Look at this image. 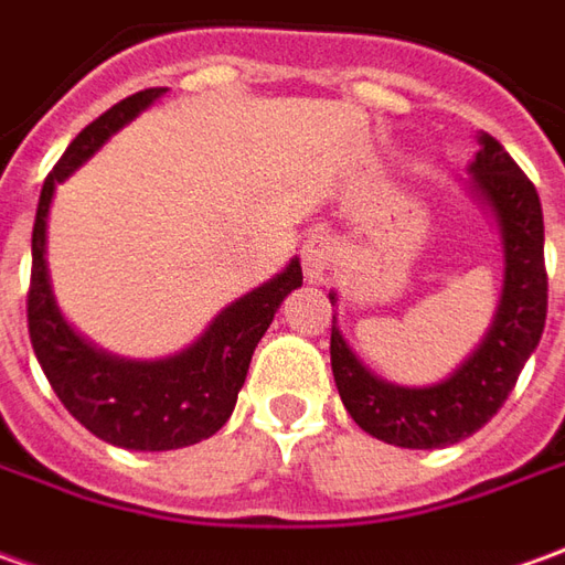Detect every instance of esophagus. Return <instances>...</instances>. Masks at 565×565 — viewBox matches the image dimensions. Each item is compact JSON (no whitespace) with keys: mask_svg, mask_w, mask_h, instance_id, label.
Returning a JSON list of instances; mask_svg holds the SVG:
<instances>
[{"mask_svg":"<svg viewBox=\"0 0 565 565\" xmlns=\"http://www.w3.org/2000/svg\"><path fill=\"white\" fill-rule=\"evenodd\" d=\"M340 256V247L331 234H312L306 244H302V268H306V278L309 281H324L331 275L333 263Z\"/></svg>","mask_w":565,"mask_h":565,"instance_id":"1","label":"esophagus"}]
</instances>
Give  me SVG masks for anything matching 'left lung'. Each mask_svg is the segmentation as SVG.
Listing matches in <instances>:
<instances>
[{"instance_id": "1", "label": "left lung", "mask_w": 565, "mask_h": 565, "mask_svg": "<svg viewBox=\"0 0 565 565\" xmlns=\"http://www.w3.org/2000/svg\"><path fill=\"white\" fill-rule=\"evenodd\" d=\"M479 145L470 175L504 241V294L482 347L443 383L405 390L374 377L352 355L333 318L331 367L340 398L364 433L398 448H445L486 427L508 402L544 331L547 268L539 191L501 141L482 132Z\"/></svg>"}]
</instances>
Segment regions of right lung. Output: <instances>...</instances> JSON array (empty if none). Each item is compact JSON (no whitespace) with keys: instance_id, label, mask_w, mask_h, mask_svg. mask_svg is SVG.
I'll return each mask as SVG.
<instances>
[{"instance_id":"1","label":"right lung","mask_w":565,"mask_h":565,"mask_svg":"<svg viewBox=\"0 0 565 565\" xmlns=\"http://www.w3.org/2000/svg\"><path fill=\"white\" fill-rule=\"evenodd\" d=\"M167 89H145L92 120L45 175L33 222V268L26 290L30 343L61 405L98 439L132 451H170L210 439L232 417L253 349L290 290L302 284L299 259L278 278L232 302L201 340L163 362H126L79 340L61 318L45 268V218L57 182L105 145L120 126Z\"/></svg>"}]
</instances>
